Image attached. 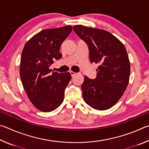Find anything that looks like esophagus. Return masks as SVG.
<instances>
[{
    "mask_svg": "<svg viewBox=\"0 0 149 149\" xmlns=\"http://www.w3.org/2000/svg\"><path fill=\"white\" fill-rule=\"evenodd\" d=\"M70 74H71V75H72V77H74V75H75L77 74V73H75V72H73V71H70Z\"/></svg>",
    "mask_w": 149,
    "mask_h": 149,
    "instance_id": "esophagus-1",
    "label": "esophagus"
}]
</instances>
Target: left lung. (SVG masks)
Here are the masks:
<instances>
[{"label":"left lung","instance_id":"1","mask_svg":"<svg viewBox=\"0 0 149 149\" xmlns=\"http://www.w3.org/2000/svg\"><path fill=\"white\" fill-rule=\"evenodd\" d=\"M73 28L89 47L90 62L99 64L95 79L84 77V100L94 109L107 110L120 99L129 84L130 62L127 50L119 39L105 30L82 25Z\"/></svg>","mask_w":149,"mask_h":149}]
</instances>
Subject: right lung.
<instances>
[{"mask_svg": "<svg viewBox=\"0 0 149 149\" xmlns=\"http://www.w3.org/2000/svg\"><path fill=\"white\" fill-rule=\"evenodd\" d=\"M72 30L71 26L47 29L27 41L22 52L19 75L30 101L37 109L49 112L62 104L64 89L71 75L69 72L50 74V65L62 58L60 49Z\"/></svg>", "mask_w": 149, "mask_h": 149, "instance_id": "obj_1", "label": "right lung"}]
</instances>
